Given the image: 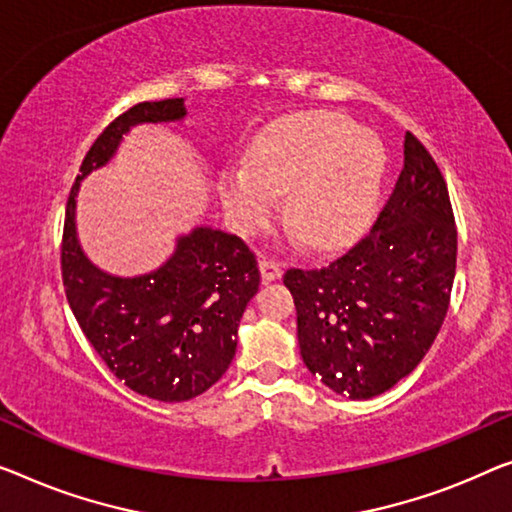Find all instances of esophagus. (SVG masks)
I'll list each match as a JSON object with an SVG mask.
<instances>
[{
	"label": "esophagus",
	"instance_id": "obj_1",
	"mask_svg": "<svg viewBox=\"0 0 512 512\" xmlns=\"http://www.w3.org/2000/svg\"><path fill=\"white\" fill-rule=\"evenodd\" d=\"M259 271H262L264 280H276V278H280V273H282V264L273 257H262V259H259Z\"/></svg>",
	"mask_w": 512,
	"mask_h": 512
}]
</instances>
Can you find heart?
Segmentation results:
<instances>
[{
	"mask_svg": "<svg viewBox=\"0 0 512 512\" xmlns=\"http://www.w3.org/2000/svg\"><path fill=\"white\" fill-rule=\"evenodd\" d=\"M386 151L379 137L335 112H303L280 119L259 137L250 163L227 165L220 197L246 230L276 211L287 193L285 220L310 248H335L370 223Z\"/></svg>",
	"mask_w": 512,
	"mask_h": 512,
	"instance_id": "b5f03b06",
	"label": "heart"
}]
</instances>
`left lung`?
Masks as SVG:
<instances>
[{
  "mask_svg": "<svg viewBox=\"0 0 512 512\" xmlns=\"http://www.w3.org/2000/svg\"><path fill=\"white\" fill-rule=\"evenodd\" d=\"M457 259L451 197L421 140L404 135L400 177L347 253L285 271L303 363L335 393L368 400L423 361L444 324Z\"/></svg>",
  "mask_w": 512,
  "mask_h": 512,
  "instance_id": "8db88e82",
  "label": "left lung"
}]
</instances>
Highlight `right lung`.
<instances>
[{"mask_svg": "<svg viewBox=\"0 0 512 512\" xmlns=\"http://www.w3.org/2000/svg\"><path fill=\"white\" fill-rule=\"evenodd\" d=\"M183 114V98H165L112 119L82 160L61 234L64 292L89 345L131 391L163 402L197 398L225 375L241 315L259 287L257 257L239 236L197 227L149 276H108L80 250L75 195L85 174L108 163L128 128Z\"/></svg>", "mask_w": 512, "mask_h": 512, "instance_id": "1", "label": "right lung"}]
</instances>
